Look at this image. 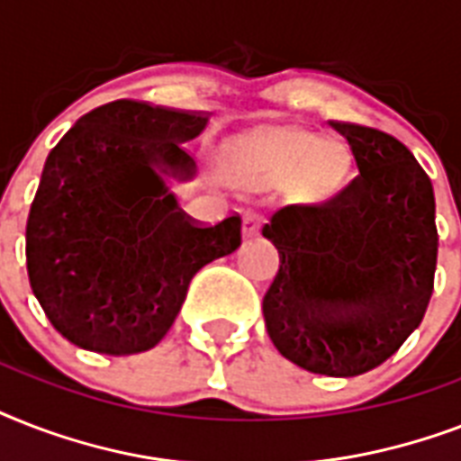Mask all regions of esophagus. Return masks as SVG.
<instances>
[{
    "mask_svg": "<svg viewBox=\"0 0 461 461\" xmlns=\"http://www.w3.org/2000/svg\"><path fill=\"white\" fill-rule=\"evenodd\" d=\"M260 222H263V217H260V212H256V210H249V212H246V215H244V237L246 239L258 237Z\"/></svg>",
    "mask_w": 461,
    "mask_h": 461,
    "instance_id": "1",
    "label": "esophagus"
}]
</instances>
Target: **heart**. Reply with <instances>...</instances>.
<instances>
[{
    "label": "heart",
    "instance_id": "heart-1",
    "mask_svg": "<svg viewBox=\"0 0 461 461\" xmlns=\"http://www.w3.org/2000/svg\"><path fill=\"white\" fill-rule=\"evenodd\" d=\"M231 159L246 179L275 184L302 169L308 198H330L349 176V153L335 140H318L306 131H266L239 140Z\"/></svg>",
    "mask_w": 461,
    "mask_h": 461
}]
</instances>
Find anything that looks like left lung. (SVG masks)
Instances as JSON below:
<instances>
[{
    "mask_svg": "<svg viewBox=\"0 0 461 461\" xmlns=\"http://www.w3.org/2000/svg\"><path fill=\"white\" fill-rule=\"evenodd\" d=\"M358 176L321 205H285L263 227L280 270L263 296L267 335L311 373L351 378L400 349L429 308L436 195L404 143L330 122Z\"/></svg>",
    "mask_w": 461,
    "mask_h": 461,
    "instance_id": "8db88e82",
    "label": "left lung"
}]
</instances>
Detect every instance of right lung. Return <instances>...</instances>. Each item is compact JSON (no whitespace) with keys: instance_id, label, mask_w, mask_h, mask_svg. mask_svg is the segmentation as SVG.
I'll return each mask as SVG.
<instances>
[{"instance_id":"1","label":"right lung","mask_w":461,"mask_h":461,"mask_svg":"<svg viewBox=\"0 0 461 461\" xmlns=\"http://www.w3.org/2000/svg\"><path fill=\"white\" fill-rule=\"evenodd\" d=\"M208 119L117 100L83 114L47 155L25 224L28 280L76 347L112 357L153 349L194 275L241 244V217L191 222L165 181L194 179L181 143Z\"/></svg>"}]
</instances>
